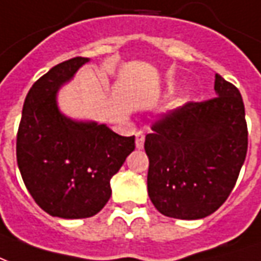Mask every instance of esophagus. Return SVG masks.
Listing matches in <instances>:
<instances>
[{
  "label": "esophagus",
  "mask_w": 261,
  "mask_h": 261,
  "mask_svg": "<svg viewBox=\"0 0 261 261\" xmlns=\"http://www.w3.org/2000/svg\"><path fill=\"white\" fill-rule=\"evenodd\" d=\"M145 145V134L143 132H138L136 134V148L142 149Z\"/></svg>",
  "instance_id": "esophagus-1"
}]
</instances>
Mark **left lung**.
<instances>
[{
    "label": "left lung",
    "instance_id": "8db88e82",
    "mask_svg": "<svg viewBox=\"0 0 261 261\" xmlns=\"http://www.w3.org/2000/svg\"><path fill=\"white\" fill-rule=\"evenodd\" d=\"M215 98L163 113L146 135L148 193L162 215L182 220L215 213L229 197L247 153L242 95L216 73Z\"/></svg>",
    "mask_w": 261,
    "mask_h": 261
}]
</instances>
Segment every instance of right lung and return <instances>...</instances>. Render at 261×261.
<instances>
[{
	"label": "right lung",
	"instance_id": "1",
	"mask_svg": "<svg viewBox=\"0 0 261 261\" xmlns=\"http://www.w3.org/2000/svg\"><path fill=\"white\" fill-rule=\"evenodd\" d=\"M88 61L68 59L38 79L25 98L17 134L18 168L30 195L41 209L62 219L100 212L112 193L111 177L135 149V136L75 122L58 111L59 86Z\"/></svg>",
	"mask_w": 261,
	"mask_h": 261
}]
</instances>
